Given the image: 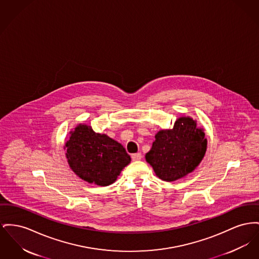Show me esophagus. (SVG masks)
Instances as JSON below:
<instances>
[{"label":"esophagus","instance_id":"esophagus-1","mask_svg":"<svg viewBox=\"0 0 259 259\" xmlns=\"http://www.w3.org/2000/svg\"><path fill=\"white\" fill-rule=\"evenodd\" d=\"M131 157H132V159L133 160H140L141 158H142V153L141 152H137V153H133L132 155H131Z\"/></svg>","mask_w":259,"mask_h":259}]
</instances>
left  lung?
<instances>
[{
    "label": "left lung",
    "instance_id": "1",
    "mask_svg": "<svg viewBox=\"0 0 259 259\" xmlns=\"http://www.w3.org/2000/svg\"><path fill=\"white\" fill-rule=\"evenodd\" d=\"M146 160L156 176L173 182L193 172L202 160L207 140L202 128L191 117H180L172 129L160 130L155 135Z\"/></svg>",
    "mask_w": 259,
    "mask_h": 259
}]
</instances>
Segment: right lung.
<instances>
[{
	"mask_svg": "<svg viewBox=\"0 0 259 259\" xmlns=\"http://www.w3.org/2000/svg\"><path fill=\"white\" fill-rule=\"evenodd\" d=\"M64 149L67 162L78 177L103 187L115 182L131 161L121 144L106 134L94 132L86 124H79L70 132Z\"/></svg>",
	"mask_w": 259,
	"mask_h": 259,
	"instance_id": "obj_1",
	"label": "right lung"
}]
</instances>
